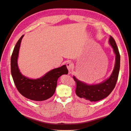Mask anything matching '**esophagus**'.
<instances>
[{
	"label": "esophagus",
	"mask_w": 131,
	"mask_h": 131,
	"mask_svg": "<svg viewBox=\"0 0 131 131\" xmlns=\"http://www.w3.org/2000/svg\"><path fill=\"white\" fill-rule=\"evenodd\" d=\"M66 66H67V69L68 71H69V72H70L72 70V69L73 68V67H74L73 64L72 63V62H70V61L68 62L66 64Z\"/></svg>",
	"instance_id": "esophagus-1"
}]
</instances>
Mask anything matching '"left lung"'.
<instances>
[{
  "label": "left lung",
  "instance_id": "left-lung-1",
  "mask_svg": "<svg viewBox=\"0 0 131 131\" xmlns=\"http://www.w3.org/2000/svg\"><path fill=\"white\" fill-rule=\"evenodd\" d=\"M109 43L115 54V63L113 71L108 78L98 84H89L73 76L77 83L76 94L83 100L89 102L101 100L108 97L115 86L120 69V54L115 41L112 36H110Z\"/></svg>",
  "mask_w": 131,
  "mask_h": 131
}]
</instances>
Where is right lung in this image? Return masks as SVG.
<instances>
[{
  "label": "right lung",
  "mask_w": 131,
  "mask_h": 131,
  "mask_svg": "<svg viewBox=\"0 0 131 131\" xmlns=\"http://www.w3.org/2000/svg\"><path fill=\"white\" fill-rule=\"evenodd\" d=\"M23 35L14 49L10 60L11 73L15 85L19 92L24 97L37 101L47 100L53 95L58 78L68 73L66 65L54 68L38 79H30L23 75L18 66L19 51Z\"/></svg>",
  "instance_id": "add662e5"
}]
</instances>
